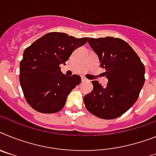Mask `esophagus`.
Segmentation results:
<instances>
[{
    "label": "esophagus",
    "mask_w": 156,
    "mask_h": 156,
    "mask_svg": "<svg viewBox=\"0 0 156 156\" xmlns=\"http://www.w3.org/2000/svg\"><path fill=\"white\" fill-rule=\"evenodd\" d=\"M82 82H86V81H87V79H86L85 77H82Z\"/></svg>",
    "instance_id": "34e87169"
}]
</instances>
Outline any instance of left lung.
<instances>
[{
  "instance_id": "left-lung-1",
  "label": "left lung",
  "mask_w": 156,
  "mask_h": 156,
  "mask_svg": "<svg viewBox=\"0 0 156 156\" xmlns=\"http://www.w3.org/2000/svg\"><path fill=\"white\" fill-rule=\"evenodd\" d=\"M108 83L93 81L94 89L84 97L86 109L101 119L119 117L133 106L144 84L145 67L127 42L119 38H89Z\"/></svg>"
}]
</instances>
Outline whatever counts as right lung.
I'll use <instances>...</instances> for the list:
<instances>
[{"label":"right lung","instance_id":"1","mask_svg":"<svg viewBox=\"0 0 156 156\" xmlns=\"http://www.w3.org/2000/svg\"><path fill=\"white\" fill-rule=\"evenodd\" d=\"M88 38L77 39L62 32H49L24 50L20 63V82L30 106L42 113L60 111L81 77L61 72L60 64L69 59L74 50Z\"/></svg>","mask_w":156,"mask_h":156}]
</instances>
